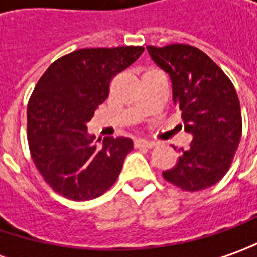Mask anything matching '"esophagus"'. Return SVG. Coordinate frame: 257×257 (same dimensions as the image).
I'll return each instance as SVG.
<instances>
[{
    "instance_id": "obj_1",
    "label": "esophagus",
    "mask_w": 257,
    "mask_h": 257,
    "mask_svg": "<svg viewBox=\"0 0 257 257\" xmlns=\"http://www.w3.org/2000/svg\"><path fill=\"white\" fill-rule=\"evenodd\" d=\"M156 144L155 142H152V141H145V139H138L135 141V148H148V149H151V148H154Z\"/></svg>"
}]
</instances>
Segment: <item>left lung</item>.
I'll use <instances>...</instances> for the list:
<instances>
[{
    "label": "left lung",
    "instance_id": "left-lung-1",
    "mask_svg": "<svg viewBox=\"0 0 257 257\" xmlns=\"http://www.w3.org/2000/svg\"><path fill=\"white\" fill-rule=\"evenodd\" d=\"M146 49L171 78L173 103L181 111L185 131L193 137L188 149L178 151V164L162 175L182 190L210 188L229 171L242 137V112L233 84L192 45Z\"/></svg>",
    "mask_w": 257,
    "mask_h": 257
}]
</instances>
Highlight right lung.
I'll return each mask as SVG.
<instances>
[{
  "label": "right lung",
  "instance_id": "right-lung-1",
  "mask_svg": "<svg viewBox=\"0 0 257 257\" xmlns=\"http://www.w3.org/2000/svg\"><path fill=\"white\" fill-rule=\"evenodd\" d=\"M144 49H78L52 62L35 85L27 108L30 152L44 181L64 198L95 199L118 179L132 139L108 137L98 146L86 123L108 98L112 78Z\"/></svg>",
  "mask_w": 257,
  "mask_h": 257
}]
</instances>
